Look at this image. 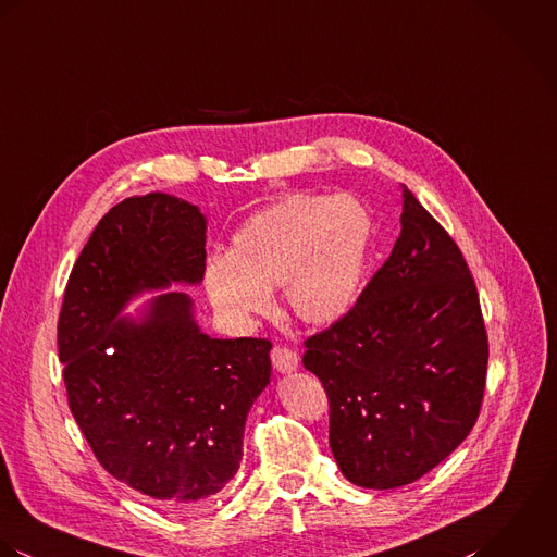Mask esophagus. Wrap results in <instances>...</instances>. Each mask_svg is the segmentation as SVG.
Returning a JSON list of instances; mask_svg holds the SVG:
<instances>
[{
  "label": "esophagus",
  "mask_w": 557,
  "mask_h": 557,
  "mask_svg": "<svg viewBox=\"0 0 557 557\" xmlns=\"http://www.w3.org/2000/svg\"><path fill=\"white\" fill-rule=\"evenodd\" d=\"M271 361L277 372H293L299 366V355L288 346H275L271 352Z\"/></svg>",
  "instance_id": "obj_1"
}]
</instances>
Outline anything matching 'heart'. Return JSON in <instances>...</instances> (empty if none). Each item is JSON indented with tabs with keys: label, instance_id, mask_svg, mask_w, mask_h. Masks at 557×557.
<instances>
[{
	"label": "heart",
	"instance_id": "heart-1",
	"mask_svg": "<svg viewBox=\"0 0 557 557\" xmlns=\"http://www.w3.org/2000/svg\"><path fill=\"white\" fill-rule=\"evenodd\" d=\"M372 240V218L350 196H288L240 225L230 253L213 256L205 286L230 323H249L284 286L288 310L304 323L330 325L357 301Z\"/></svg>",
	"mask_w": 557,
	"mask_h": 557
}]
</instances>
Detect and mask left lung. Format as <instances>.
Wrapping results in <instances>:
<instances>
[{
  "instance_id": "1",
  "label": "left lung",
  "mask_w": 557,
  "mask_h": 557,
  "mask_svg": "<svg viewBox=\"0 0 557 557\" xmlns=\"http://www.w3.org/2000/svg\"><path fill=\"white\" fill-rule=\"evenodd\" d=\"M400 223L357 304L304 342L327 392L335 462L363 488L437 467L473 429L486 385L488 337L458 245L409 189Z\"/></svg>"
}]
</instances>
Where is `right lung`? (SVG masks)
<instances>
[{
	"instance_id": "obj_1",
	"label": "right lung",
	"mask_w": 557,
	"mask_h": 557,
	"mask_svg": "<svg viewBox=\"0 0 557 557\" xmlns=\"http://www.w3.org/2000/svg\"><path fill=\"white\" fill-rule=\"evenodd\" d=\"M205 232L198 207L168 194L115 205L82 249L58 319L69 407L97 460L185 512L205 510L234 478L271 342L202 334L176 290L157 295L139 323L117 314L141 290L202 282Z\"/></svg>"
}]
</instances>
